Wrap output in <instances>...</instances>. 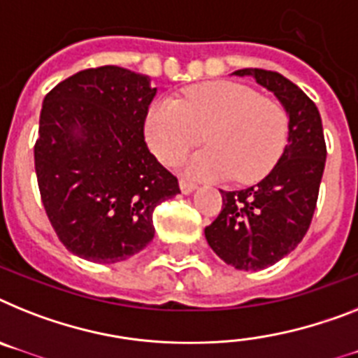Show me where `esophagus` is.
<instances>
[{"label":"esophagus","mask_w":358,"mask_h":358,"mask_svg":"<svg viewBox=\"0 0 358 358\" xmlns=\"http://www.w3.org/2000/svg\"><path fill=\"white\" fill-rule=\"evenodd\" d=\"M180 189H182V193L184 194H189V193H193L194 189H196V184H193L191 180L180 178Z\"/></svg>","instance_id":"esophagus-1"}]
</instances>
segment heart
I'll return each mask as SVG.
<instances>
[{
  "label": "heart",
  "mask_w": 358,
  "mask_h": 358,
  "mask_svg": "<svg viewBox=\"0 0 358 358\" xmlns=\"http://www.w3.org/2000/svg\"><path fill=\"white\" fill-rule=\"evenodd\" d=\"M185 169L196 178H233L248 184L266 176L289 140V114L278 100L235 82L187 89L176 100H156L145 114V138L158 160L171 165L200 138Z\"/></svg>",
  "instance_id": "obj_1"
}]
</instances>
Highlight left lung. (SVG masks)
Here are the masks:
<instances>
[{"mask_svg":"<svg viewBox=\"0 0 358 358\" xmlns=\"http://www.w3.org/2000/svg\"><path fill=\"white\" fill-rule=\"evenodd\" d=\"M269 89L289 114V140L257 185L222 191V211L206 227L207 244L229 266L260 271L289 255L308 233L326 165L320 113L306 92L275 71L240 69Z\"/></svg>","mask_w":358,"mask_h":358,"instance_id":"8db88e82","label":"left lung"}]
</instances>
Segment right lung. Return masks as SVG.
I'll use <instances>...</instances> for the list:
<instances>
[{"mask_svg": "<svg viewBox=\"0 0 358 358\" xmlns=\"http://www.w3.org/2000/svg\"><path fill=\"white\" fill-rule=\"evenodd\" d=\"M155 94L143 74L103 65L45 96L34 145L41 202L59 242L89 262L140 253L155 236V209L180 193L143 138Z\"/></svg>", "mask_w": 358, "mask_h": 358, "instance_id": "add662e5", "label": "right lung"}]
</instances>
